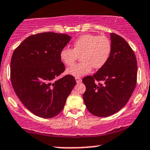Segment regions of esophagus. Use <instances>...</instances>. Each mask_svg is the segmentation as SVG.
Instances as JSON below:
<instances>
[{
    "label": "esophagus",
    "instance_id": "obj_1",
    "mask_svg": "<svg viewBox=\"0 0 150 150\" xmlns=\"http://www.w3.org/2000/svg\"><path fill=\"white\" fill-rule=\"evenodd\" d=\"M75 80H76L77 83H80V82H82V79L80 77H75Z\"/></svg>",
    "mask_w": 150,
    "mask_h": 150
}]
</instances>
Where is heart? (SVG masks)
<instances>
[{"instance_id":"obj_1","label":"heart","mask_w":150,"mask_h":150,"mask_svg":"<svg viewBox=\"0 0 150 150\" xmlns=\"http://www.w3.org/2000/svg\"><path fill=\"white\" fill-rule=\"evenodd\" d=\"M111 52V43L106 36L84 34L73 43V49L64 47L60 58L65 65H73L80 55L82 61L68 68L66 73L75 77L89 73L92 68L100 69L107 63Z\"/></svg>"}]
</instances>
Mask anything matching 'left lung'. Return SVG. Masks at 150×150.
I'll return each mask as SVG.
<instances>
[{"mask_svg": "<svg viewBox=\"0 0 150 150\" xmlns=\"http://www.w3.org/2000/svg\"><path fill=\"white\" fill-rule=\"evenodd\" d=\"M111 52L107 63L93 76L84 77L83 100L87 110L99 117L111 116L127 104L137 82V60L123 38L110 34ZM102 81L98 85L95 82Z\"/></svg>", "mask_w": 150, "mask_h": 150, "instance_id": "obj_1", "label": "left lung"}]
</instances>
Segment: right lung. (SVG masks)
Returning <instances> with one entry per match:
<instances>
[{
    "label": "right lung",
    "mask_w": 150,
    "mask_h": 150,
    "mask_svg": "<svg viewBox=\"0 0 150 150\" xmlns=\"http://www.w3.org/2000/svg\"><path fill=\"white\" fill-rule=\"evenodd\" d=\"M65 34L44 32L30 36L15 50L10 62V80L17 96L36 116L50 118L57 116L76 85L67 75L60 51L70 42Z\"/></svg>",
    "instance_id": "obj_1"
}]
</instances>
